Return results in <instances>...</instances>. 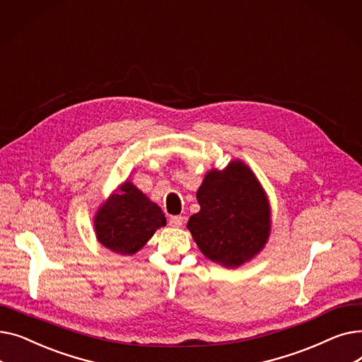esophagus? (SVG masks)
I'll return each mask as SVG.
<instances>
[{
  "mask_svg": "<svg viewBox=\"0 0 362 362\" xmlns=\"http://www.w3.org/2000/svg\"><path fill=\"white\" fill-rule=\"evenodd\" d=\"M168 224H170L171 227H182V224H183V217H180V216H171V217L168 218Z\"/></svg>",
  "mask_w": 362,
  "mask_h": 362,
  "instance_id": "1",
  "label": "esophagus"
}]
</instances>
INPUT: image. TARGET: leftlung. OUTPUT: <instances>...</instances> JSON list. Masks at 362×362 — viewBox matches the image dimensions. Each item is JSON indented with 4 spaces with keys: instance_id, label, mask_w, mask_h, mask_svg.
I'll return each mask as SVG.
<instances>
[{
    "instance_id": "obj_1",
    "label": "left lung",
    "mask_w": 362,
    "mask_h": 362,
    "mask_svg": "<svg viewBox=\"0 0 362 362\" xmlns=\"http://www.w3.org/2000/svg\"><path fill=\"white\" fill-rule=\"evenodd\" d=\"M197 199L201 210L187 230L201 252L227 269L255 258L272 232V208L254 171L240 160L205 175Z\"/></svg>"
}]
</instances>
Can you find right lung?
<instances>
[{"instance_id": "add662e5", "label": "right lung", "mask_w": 362, "mask_h": 362, "mask_svg": "<svg viewBox=\"0 0 362 362\" xmlns=\"http://www.w3.org/2000/svg\"><path fill=\"white\" fill-rule=\"evenodd\" d=\"M165 223L161 208L126 180L98 206L93 229L104 248L120 255H133Z\"/></svg>"}]
</instances>
